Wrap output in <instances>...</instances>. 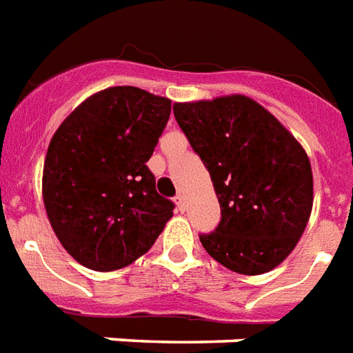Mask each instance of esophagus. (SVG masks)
Segmentation results:
<instances>
[{"label":"esophagus","mask_w":353,"mask_h":353,"mask_svg":"<svg viewBox=\"0 0 353 353\" xmlns=\"http://www.w3.org/2000/svg\"><path fill=\"white\" fill-rule=\"evenodd\" d=\"M176 205H177V210H179V211H185V196H183V194H177Z\"/></svg>","instance_id":"34e87169"}]
</instances>
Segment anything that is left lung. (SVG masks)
Returning a JSON list of instances; mask_svg holds the SVG:
<instances>
[{
	"instance_id": "8db88e82",
	"label": "left lung",
	"mask_w": 353,
	"mask_h": 353,
	"mask_svg": "<svg viewBox=\"0 0 353 353\" xmlns=\"http://www.w3.org/2000/svg\"><path fill=\"white\" fill-rule=\"evenodd\" d=\"M174 116L221 203L215 232L200 236L203 249L241 275L275 270L296 249L312 211L307 151L250 97L174 103Z\"/></svg>"
}]
</instances>
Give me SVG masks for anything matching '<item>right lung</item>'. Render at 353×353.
I'll use <instances>...</instances> for the list:
<instances>
[{
	"label": "right lung",
	"instance_id": "obj_1",
	"mask_svg": "<svg viewBox=\"0 0 353 353\" xmlns=\"http://www.w3.org/2000/svg\"><path fill=\"white\" fill-rule=\"evenodd\" d=\"M172 101L116 85L78 104L50 140L44 210L63 249L83 268L116 271L145 254L174 215L145 163Z\"/></svg>",
	"mask_w": 353,
	"mask_h": 353
}]
</instances>
